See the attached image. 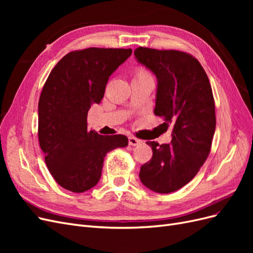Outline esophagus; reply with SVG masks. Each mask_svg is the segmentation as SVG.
I'll list each match as a JSON object with an SVG mask.
<instances>
[{
  "mask_svg": "<svg viewBox=\"0 0 253 253\" xmlns=\"http://www.w3.org/2000/svg\"><path fill=\"white\" fill-rule=\"evenodd\" d=\"M141 143V140L135 138L134 136H129L128 137V144L132 145V147H136V145H138Z\"/></svg>",
  "mask_w": 253,
  "mask_h": 253,
  "instance_id": "34e87169",
  "label": "esophagus"
}]
</instances>
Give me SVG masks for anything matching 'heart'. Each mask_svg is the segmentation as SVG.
<instances>
[{"instance_id": "heart-1", "label": "heart", "mask_w": 253, "mask_h": 253, "mask_svg": "<svg viewBox=\"0 0 253 253\" xmlns=\"http://www.w3.org/2000/svg\"><path fill=\"white\" fill-rule=\"evenodd\" d=\"M142 75H148V73L143 71V70H138L136 72V75L135 76H142Z\"/></svg>"}]
</instances>
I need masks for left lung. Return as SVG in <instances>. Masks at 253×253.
I'll use <instances>...</instances> for the list:
<instances>
[{
    "instance_id": "obj_1",
    "label": "left lung",
    "mask_w": 253,
    "mask_h": 253,
    "mask_svg": "<svg viewBox=\"0 0 253 253\" xmlns=\"http://www.w3.org/2000/svg\"><path fill=\"white\" fill-rule=\"evenodd\" d=\"M134 56L157 79L154 114L173 127L171 143L147 141L153 156L139 178L168 194L192 180L209 155L216 126L212 88L201 63L186 52L138 47Z\"/></svg>"
}]
</instances>
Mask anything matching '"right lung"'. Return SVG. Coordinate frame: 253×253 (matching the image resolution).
Masks as SVG:
<instances>
[{
    "label": "right lung",
    "mask_w": 253,
    "mask_h": 253,
    "mask_svg": "<svg viewBox=\"0 0 253 253\" xmlns=\"http://www.w3.org/2000/svg\"><path fill=\"white\" fill-rule=\"evenodd\" d=\"M132 49L90 47L61 59L45 82L38 105L40 147L59 185L75 193L95 187L109 152L125 148V135H99L87 128L90 106L101 102L105 85Z\"/></svg>",
    "instance_id": "add662e5"
}]
</instances>
